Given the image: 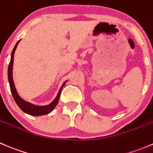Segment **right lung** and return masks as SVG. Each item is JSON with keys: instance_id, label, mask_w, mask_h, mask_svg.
Instances as JSON below:
<instances>
[{"instance_id": "obj_1", "label": "right lung", "mask_w": 153, "mask_h": 153, "mask_svg": "<svg viewBox=\"0 0 153 153\" xmlns=\"http://www.w3.org/2000/svg\"><path fill=\"white\" fill-rule=\"evenodd\" d=\"M20 41H21V40H20ZM20 41H18V42L16 43L13 50H12V54H11L10 63V64H9V67H8V80H9V83H10L11 92H12V96H13V98L14 100H15V102H16L17 105L19 106L20 109H21L23 112H25V113L29 114V115H33V116H40V115H47V114L50 113V112L53 110L54 108H55L57 104H58V101H59V98H60V95H61V90H62L63 87H64V85H65V84L67 83V81H64V84H63L62 86H61V87L60 88L57 96L55 97V99H54L50 104H48V105H46V106L35 105V104H31V103L29 102H27V101H26L25 100L21 98V97H20V95H18V92H17L16 88H15V84H14V81H13V77H12L14 54H15V49H16L17 47H18Z\"/></svg>"}]
</instances>
